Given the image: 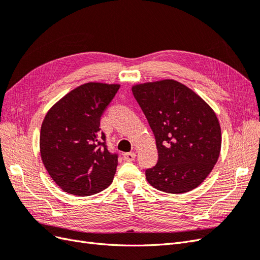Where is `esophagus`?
<instances>
[{
    "label": "esophagus",
    "instance_id": "esophagus-1",
    "mask_svg": "<svg viewBox=\"0 0 260 260\" xmlns=\"http://www.w3.org/2000/svg\"><path fill=\"white\" fill-rule=\"evenodd\" d=\"M136 158V153H124L123 154V159L125 161H132Z\"/></svg>",
    "mask_w": 260,
    "mask_h": 260
}]
</instances>
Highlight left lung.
I'll return each mask as SVG.
<instances>
[{
  "mask_svg": "<svg viewBox=\"0 0 260 260\" xmlns=\"http://www.w3.org/2000/svg\"><path fill=\"white\" fill-rule=\"evenodd\" d=\"M132 93L158 149V161L145 170L148 183L171 194L192 191L218 160L221 129L216 114L198 94L175 80L138 84Z\"/></svg>",
  "mask_w": 260,
  "mask_h": 260,
  "instance_id": "8db88e82",
  "label": "left lung"
}]
</instances>
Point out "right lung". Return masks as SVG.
I'll return each instance as SVG.
<instances>
[{
  "instance_id": "right-lung-1",
  "label": "right lung",
  "mask_w": 260,
  "mask_h": 260,
  "mask_svg": "<svg viewBox=\"0 0 260 260\" xmlns=\"http://www.w3.org/2000/svg\"><path fill=\"white\" fill-rule=\"evenodd\" d=\"M119 86L82 84L58 101L44 118L41 158L55 183L69 194L93 195L113 182L119 155L108 149L100 121Z\"/></svg>"
}]
</instances>
